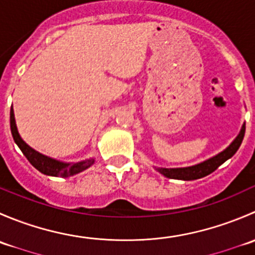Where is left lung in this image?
Masks as SVG:
<instances>
[{
  "mask_svg": "<svg viewBox=\"0 0 255 255\" xmlns=\"http://www.w3.org/2000/svg\"><path fill=\"white\" fill-rule=\"evenodd\" d=\"M244 132H246V123H243L237 137L233 139V142L225 150L216 154L212 158H208L206 160L201 161V163L195 164V165L191 166H185V168H156V166H154V169L159 171L161 175L169 177V179L184 180V181L201 179V177L213 173L221 164H223L226 160H228V159L235 155L236 151L241 146L242 140H243Z\"/></svg>",
  "mask_w": 255,
  "mask_h": 255,
  "instance_id": "obj_1",
  "label": "left lung"
}]
</instances>
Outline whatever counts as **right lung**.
I'll return each instance as SVG.
<instances>
[{
	"instance_id": "1",
	"label": "right lung",
	"mask_w": 255,
	"mask_h": 255,
	"mask_svg": "<svg viewBox=\"0 0 255 255\" xmlns=\"http://www.w3.org/2000/svg\"><path fill=\"white\" fill-rule=\"evenodd\" d=\"M9 121H11V132L12 137H13L14 142L22 153L24 154L25 158L29 160V163L34 166L37 170L44 175L49 176H56V177H69L73 176L75 174L81 173V171L89 169L92 164L95 163V158L85 159L81 161H75V163H66V161L58 160V159L50 158V156L44 155V154L39 153L32 146L28 145L24 140L20 137L19 132L17 129L16 118H14L13 107H11V116H9Z\"/></svg>"
}]
</instances>
